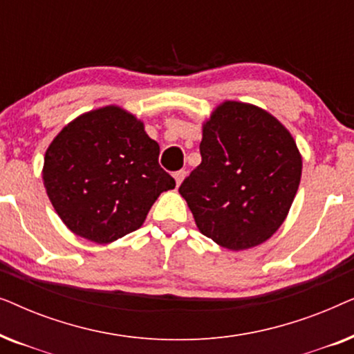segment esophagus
<instances>
[{"label":"esophagus","mask_w":354,"mask_h":354,"mask_svg":"<svg viewBox=\"0 0 354 354\" xmlns=\"http://www.w3.org/2000/svg\"><path fill=\"white\" fill-rule=\"evenodd\" d=\"M185 176H187L185 171H177V172H174V178H176L177 187L180 185V183L183 182V178H185Z\"/></svg>","instance_id":"34e87169"}]
</instances>
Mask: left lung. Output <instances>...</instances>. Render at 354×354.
Here are the masks:
<instances>
[{
    "label": "left lung",
    "mask_w": 354,
    "mask_h": 354,
    "mask_svg": "<svg viewBox=\"0 0 354 354\" xmlns=\"http://www.w3.org/2000/svg\"><path fill=\"white\" fill-rule=\"evenodd\" d=\"M201 164L178 188L198 230L232 251L269 240L301 180L297 142L259 106L225 100L203 122Z\"/></svg>",
    "instance_id": "left-lung-1"
}]
</instances>
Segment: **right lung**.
<instances>
[{"label": "right lung", "mask_w": 354, "mask_h": 354, "mask_svg": "<svg viewBox=\"0 0 354 354\" xmlns=\"http://www.w3.org/2000/svg\"><path fill=\"white\" fill-rule=\"evenodd\" d=\"M159 145L137 115L115 104L71 120L53 138L43 185L72 234L106 245L140 229L176 180L159 166Z\"/></svg>", "instance_id": "obj_1"}]
</instances>
